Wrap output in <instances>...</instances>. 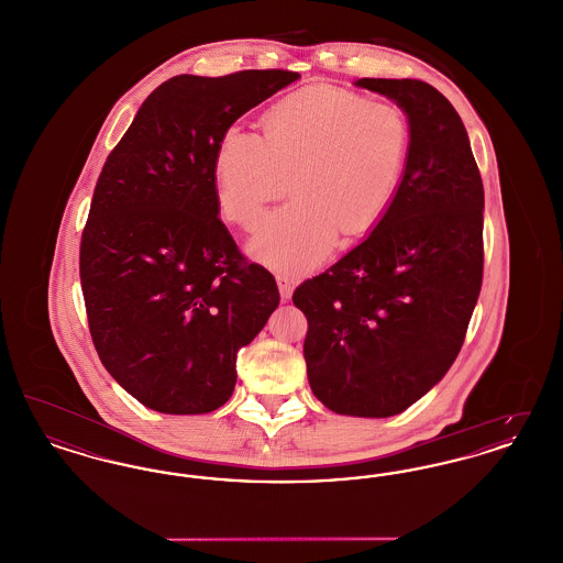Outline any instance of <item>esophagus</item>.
<instances>
[{
    "mask_svg": "<svg viewBox=\"0 0 563 563\" xmlns=\"http://www.w3.org/2000/svg\"><path fill=\"white\" fill-rule=\"evenodd\" d=\"M276 283H278V291H280L283 301H289L291 295H294L295 287H297V278L289 276V274H278Z\"/></svg>",
    "mask_w": 563,
    "mask_h": 563,
    "instance_id": "34e87169",
    "label": "esophagus"
}]
</instances>
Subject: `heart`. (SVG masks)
<instances>
[{"label":"heart","mask_w":563,"mask_h":563,"mask_svg":"<svg viewBox=\"0 0 563 563\" xmlns=\"http://www.w3.org/2000/svg\"><path fill=\"white\" fill-rule=\"evenodd\" d=\"M407 156V122L393 103L312 86L283 99L264 118V136L230 126L214 152L221 213L253 228L287 188L294 198L272 211L249 242L276 269L317 266L346 236L369 230L390 207Z\"/></svg>","instance_id":"1"}]
</instances>
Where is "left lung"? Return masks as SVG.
<instances>
[{"instance_id": "obj_1", "label": "left lung", "mask_w": 563, "mask_h": 563, "mask_svg": "<svg viewBox=\"0 0 563 563\" xmlns=\"http://www.w3.org/2000/svg\"><path fill=\"white\" fill-rule=\"evenodd\" d=\"M409 124L401 184L372 234L301 283L303 356L331 411L388 418L422 399L462 349L483 278V184L454 106L427 81H354Z\"/></svg>"}]
</instances>
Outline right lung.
Returning a JSON list of instances; mask_svg holds the SVG:
<instances>
[{"mask_svg": "<svg viewBox=\"0 0 563 563\" xmlns=\"http://www.w3.org/2000/svg\"><path fill=\"white\" fill-rule=\"evenodd\" d=\"M295 71L175 76L136 111L99 175L81 234L88 327L111 377L145 407L191 416L236 386V354L280 295L219 214L213 162L242 113Z\"/></svg>", "mask_w": 563, "mask_h": 563, "instance_id": "add662e5", "label": "right lung"}]
</instances>
